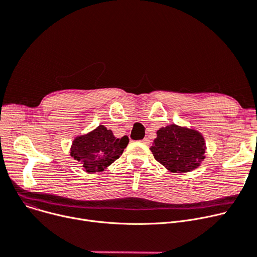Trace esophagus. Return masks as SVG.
Masks as SVG:
<instances>
[{
	"instance_id": "34e87169",
	"label": "esophagus",
	"mask_w": 257,
	"mask_h": 257,
	"mask_svg": "<svg viewBox=\"0 0 257 257\" xmlns=\"http://www.w3.org/2000/svg\"><path fill=\"white\" fill-rule=\"evenodd\" d=\"M142 142L143 143H145V144H149V142H150V140L148 139V138H144L143 140H142Z\"/></svg>"
}]
</instances>
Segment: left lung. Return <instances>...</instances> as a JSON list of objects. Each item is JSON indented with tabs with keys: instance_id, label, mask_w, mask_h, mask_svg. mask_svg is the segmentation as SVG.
Here are the masks:
<instances>
[{
	"instance_id": "left-lung-1",
	"label": "left lung",
	"mask_w": 257,
	"mask_h": 257,
	"mask_svg": "<svg viewBox=\"0 0 257 257\" xmlns=\"http://www.w3.org/2000/svg\"><path fill=\"white\" fill-rule=\"evenodd\" d=\"M150 150L155 159L173 173L190 172L205 159V141L201 133L174 123L157 131Z\"/></svg>"
}]
</instances>
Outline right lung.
Segmentation results:
<instances>
[{
	"mask_svg": "<svg viewBox=\"0 0 257 257\" xmlns=\"http://www.w3.org/2000/svg\"><path fill=\"white\" fill-rule=\"evenodd\" d=\"M128 138H116L111 130L98 125L93 131L75 137L70 147V156L79 162L88 173L103 171L122 155Z\"/></svg>",
	"mask_w": 257,
	"mask_h": 257,
	"instance_id": "add662e5",
	"label": "right lung"
}]
</instances>
